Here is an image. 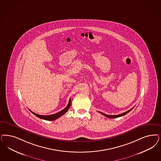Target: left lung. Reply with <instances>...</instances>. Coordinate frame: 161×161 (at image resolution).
Here are the masks:
<instances>
[{
    "instance_id": "1",
    "label": "left lung",
    "mask_w": 161,
    "mask_h": 161,
    "mask_svg": "<svg viewBox=\"0 0 161 161\" xmlns=\"http://www.w3.org/2000/svg\"><path fill=\"white\" fill-rule=\"evenodd\" d=\"M133 108H134V107H133V108H131V109H130V110H128V111H127V112H124V113H122V114H119V115H106V114H103V113H102V112H100V114H102V115H103L104 116H105V117H108V118H118V117H122V116H124V115H126L127 113H128L129 112H130V111H131L132 109H133Z\"/></svg>"
}]
</instances>
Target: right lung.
Listing matches in <instances>:
<instances>
[{
  "instance_id": "add662e5",
  "label": "right lung",
  "mask_w": 161,
  "mask_h": 161,
  "mask_svg": "<svg viewBox=\"0 0 161 161\" xmlns=\"http://www.w3.org/2000/svg\"><path fill=\"white\" fill-rule=\"evenodd\" d=\"M71 104V99H69L68 104L67 105V106L63 110H62V111L58 112V113H56V114H53V115H41L37 114L34 113V112L30 111H30H31L33 114L34 115H35L36 117H38V118H40V119L47 120V121H54V120L56 119L57 118H59L61 116H62L64 114H65L68 111V110L69 109V108H70Z\"/></svg>"
}]
</instances>
